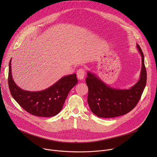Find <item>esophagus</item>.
Instances as JSON below:
<instances>
[{
    "instance_id": "34e87169",
    "label": "esophagus",
    "mask_w": 157,
    "mask_h": 157,
    "mask_svg": "<svg viewBox=\"0 0 157 157\" xmlns=\"http://www.w3.org/2000/svg\"><path fill=\"white\" fill-rule=\"evenodd\" d=\"M84 74H85V71L82 68H81L79 70H78L77 71V78L78 79H82L84 78Z\"/></svg>"
}]
</instances>
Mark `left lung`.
I'll return each mask as SVG.
<instances>
[{
  "instance_id": "1",
  "label": "left lung",
  "mask_w": 157,
  "mask_h": 157,
  "mask_svg": "<svg viewBox=\"0 0 157 157\" xmlns=\"http://www.w3.org/2000/svg\"><path fill=\"white\" fill-rule=\"evenodd\" d=\"M142 56L139 81L128 89H119L106 85L95 75L87 72L86 82L88 87L87 102L91 110L99 117L111 118L125 115L139 102L147 82L144 55L137 44Z\"/></svg>"
}]
</instances>
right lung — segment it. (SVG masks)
Returning <instances> with one entry per match:
<instances>
[{
    "label": "right lung",
    "mask_w": 157,
    "mask_h": 157,
    "mask_svg": "<svg viewBox=\"0 0 157 157\" xmlns=\"http://www.w3.org/2000/svg\"><path fill=\"white\" fill-rule=\"evenodd\" d=\"M11 59L9 62L8 82L13 99L25 110L33 116L50 117L58 114L69 92L78 82L76 75L65 76L43 91H25L18 87L13 80Z\"/></svg>",
    "instance_id": "obj_1"
}]
</instances>
